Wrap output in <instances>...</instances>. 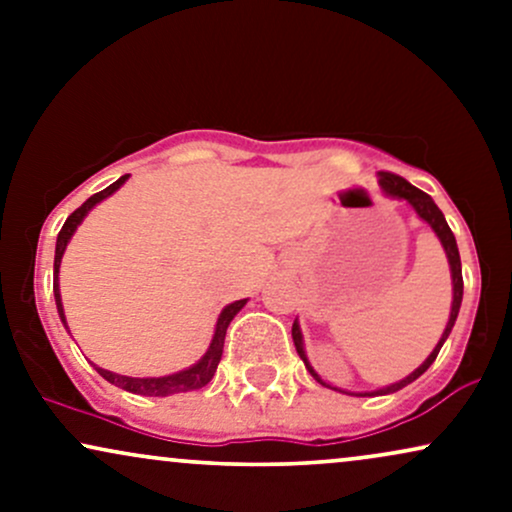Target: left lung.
I'll return each mask as SVG.
<instances>
[{
	"label": "left lung",
	"instance_id": "1",
	"mask_svg": "<svg viewBox=\"0 0 512 512\" xmlns=\"http://www.w3.org/2000/svg\"><path fill=\"white\" fill-rule=\"evenodd\" d=\"M380 187H383V190H385V195H390V197H395V199H407L411 207H414L416 214H419L421 219H424V221L428 223V226H431L433 231H436V236L440 238V243H443V250H445V255H448V262H450V274H452V308H450V320H448V325H445V332H443V337H440V342L436 344V349L431 351V356H428L426 361L421 363V366L414 370V373H409L407 378H402V380H399V383H392V385H387V387H380V390H373V392H356L358 397L390 395V392L402 390V387H407L409 383H414V380L419 378V375H424L426 370L431 368V363L436 361L440 346L445 344V339H448V334L452 332V327H455L457 313H460V305H462V262H460V250H457L455 236H452V231H450L448 221H445L443 211H440V209L436 207V202H433V199L428 197L426 192H421L419 187H414V185H411V182H407L404 178H399V175H395V173H385V170H380ZM291 337H293V344H296L298 356L303 358L305 368L310 370V375H313L317 383L325 385V387H330V390L344 392V395H354V392H346V390H339V387L327 385L325 380H322L320 375L315 373L313 366H310L308 356H305L303 334H301V325H298V320L293 322Z\"/></svg>",
	"mask_w": 512,
	"mask_h": 512
}]
</instances>
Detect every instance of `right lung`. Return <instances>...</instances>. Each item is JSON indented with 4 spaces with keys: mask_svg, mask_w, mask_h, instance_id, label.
Masks as SVG:
<instances>
[{
    "mask_svg": "<svg viewBox=\"0 0 512 512\" xmlns=\"http://www.w3.org/2000/svg\"><path fill=\"white\" fill-rule=\"evenodd\" d=\"M127 175H122L120 180H115L113 185H108L105 190L96 192L93 197H88L84 204H81L79 209L74 211L72 216H69L67 221H64L60 236H57V245H55V274H52V291H55V303H57V313H60V320L62 325L67 327V317H64V308H62V296H60V264H62V255L64 250H67V243L72 240L76 226H79L81 221H84V216L96 207L98 202H103L105 197L113 195L115 190H120L122 185H125ZM248 303V298H243V301H236L231 305H226V308L221 310L219 315V322H216V332H214V339H211L207 354H204L195 366L180 370V373H173V375H163V378H129V375H117V373H110V370L105 368H98V373L103 375L108 383H113L117 387H122V390L127 392H134V395H144V397H168V395H178V392H190V390H199V387H204L209 383L211 378H214L216 373V366H219L221 361V354H223V339H226V330L228 325H231L233 317L238 315V310L243 308V305ZM69 330V327H67Z\"/></svg>",
    "mask_w": 512,
    "mask_h": 512,
    "instance_id": "add662e5",
    "label": "right lung"
}]
</instances>
